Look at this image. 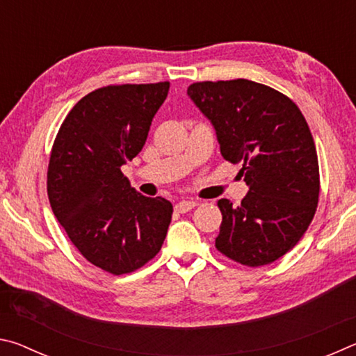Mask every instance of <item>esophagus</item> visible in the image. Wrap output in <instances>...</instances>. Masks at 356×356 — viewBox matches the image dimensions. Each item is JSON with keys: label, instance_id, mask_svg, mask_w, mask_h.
Instances as JSON below:
<instances>
[{"label": "esophagus", "instance_id": "obj_1", "mask_svg": "<svg viewBox=\"0 0 356 356\" xmlns=\"http://www.w3.org/2000/svg\"><path fill=\"white\" fill-rule=\"evenodd\" d=\"M196 201H180L176 204V212L179 213H185V212H190V210L196 206Z\"/></svg>", "mask_w": 356, "mask_h": 356}]
</instances>
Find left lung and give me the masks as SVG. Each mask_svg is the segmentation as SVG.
Returning <instances> with one entry per match:
<instances>
[{
  "instance_id": "left-lung-1",
  "label": "left lung",
  "mask_w": 356,
  "mask_h": 356,
  "mask_svg": "<svg viewBox=\"0 0 356 356\" xmlns=\"http://www.w3.org/2000/svg\"><path fill=\"white\" fill-rule=\"evenodd\" d=\"M186 94L213 125L225 160L242 163L250 186L238 206L218 201L216 250L248 267L275 262L303 237L318 202L308 122L284 94L243 78L193 83Z\"/></svg>"
}]
</instances>
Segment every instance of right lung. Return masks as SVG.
Returning <instances> with one entry per match:
<instances>
[{"mask_svg":"<svg viewBox=\"0 0 356 356\" xmlns=\"http://www.w3.org/2000/svg\"><path fill=\"white\" fill-rule=\"evenodd\" d=\"M168 91V81L95 89L72 108L53 144V213L83 257L108 273L143 267L170 227L172 204L143 196L120 171L141 152Z\"/></svg>","mask_w":356,"mask_h":356,"instance_id":"obj_1","label":"right lung"}]
</instances>
